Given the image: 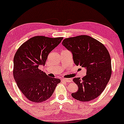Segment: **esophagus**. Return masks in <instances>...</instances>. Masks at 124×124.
<instances>
[{
	"instance_id": "34e87169",
	"label": "esophagus",
	"mask_w": 124,
	"mask_h": 124,
	"mask_svg": "<svg viewBox=\"0 0 124 124\" xmlns=\"http://www.w3.org/2000/svg\"><path fill=\"white\" fill-rule=\"evenodd\" d=\"M71 78H62V81H64V82H71Z\"/></svg>"
}]
</instances>
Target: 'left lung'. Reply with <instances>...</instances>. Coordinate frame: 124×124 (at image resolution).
<instances>
[{
	"label": "left lung",
	"mask_w": 124,
	"mask_h": 124,
	"mask_svg": "<svg viewBox=\"0 0 124 124\" xmlns=\"http://www.w3.org/2000/svg\"><path fill=\"white\" fill-rule=\"evenodd\" d=\"M62 44L71 52L76 65L87 70L82 79H73L78 90L71 93V96L81 102L96 98L104 90L111 77V59L108 50L101 42L87 35L65 38Z\"/></svg>",
	"instance_id": "8db88e82"
}]
</instances>
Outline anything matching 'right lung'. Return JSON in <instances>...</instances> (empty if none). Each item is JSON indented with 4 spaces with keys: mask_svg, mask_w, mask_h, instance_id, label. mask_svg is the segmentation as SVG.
I'll use <instances>...</instances> for the list:
<instances>
[{
    "mask_svg": "<svg viewBox=\"0 0 124 124\" xmlns=\"http://www.w3.org/2000/svg\"><path fill=\"white\" fill-rule=\"evenodd\" d=\"M62 39L35 36L22 44L15 53L14 78L20 90L28 100L35 103L47 100L60 82V79L50 78L38 68L45 65L48 54Z\"/></svg>",
    "mask_w": 124,
    "mask_h": 124,
    "instance_id": "obj_1",
    "label": "right lung"
}]
</instances>
